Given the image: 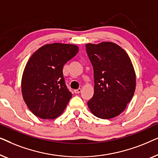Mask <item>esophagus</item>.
<instances>
[{
    "mask_svg": "<svg viewBox=\"0 0 158 158\" xmlns=\"http://www.w3.org/2000/svg\"><path fill=\"white\" fill-rule=\"evenodd\" d=\"M82 91V89L81 88H78V89H76L74 90V92L75 93V94H80Z\"/></svg>",
    "mask_w": 158,
    "mask_h": 158,
    "instance_id": "esophagus-1",
    "label": "esophagus"
}]
</instances>
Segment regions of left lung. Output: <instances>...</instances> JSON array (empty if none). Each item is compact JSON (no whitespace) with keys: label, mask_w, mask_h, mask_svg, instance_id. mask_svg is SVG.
Here are the masks:
<instances>
[{"label":"left lung","mask_w":158,"mask_h":158,"mask_svg":"<svg viewBox=\"0 0 158 158\" xmlns=\"http://www.w3.org/2000/svg\"><path fill=\"white\" fill-rule=\"evenodd\" d=\"M94 67V94L88 102L91 113L103 119L116 117L126 109L135 91L136 74L127 53L111 42L88 43Z\"/></svg>","instance_id":"8db88e82"}]
</instances>
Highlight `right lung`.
I'll return each instance as SVG.
<instances>
[{"label": "right lung", "instance_id": "add662e5", "mask_svg": "<svg viewBox=\"0 0 158 158\" xmlns=\"http://www.w3.org/2000/svg\"><path fill=\"white\" fill-rule=\"evenodd\" d=\"M75 44L43 45L31 56L21 78V93L27 107L42 119H54L63 113L72 97L63 77L64 64L76 55Z\"/></svg>", "mask_w": 158, "mask_h": 158}]
</instances>
